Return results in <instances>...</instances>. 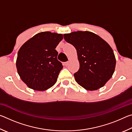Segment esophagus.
Instances as JSON below:
<instances>
[{"mask_svg": "<svg viewBox=\"0 0 132 132\" xmlns=\"http://www.w3.org/2000/svg\"><path fill=\"white\" fill-rule=\"evenodd\" d=\"M69 63V61H68V62H64V66H68Z\"/></svg>", "mask_w": 132, "mask_h": 132, "instance_id": "34e87169", "label": "esophagus"}]
</instances>
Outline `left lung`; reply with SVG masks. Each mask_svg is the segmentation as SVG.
Here are the masks:
<instances>
[{
    "instance_id": "1",
    "label": "left lung",
    "mask_w": 132,
    "mask_h": 132,
    "mask_svg": "<svg viewBox=\"0 0 132 132\" xmlns=\"http://www.w3.org/2000/svg\"><path fill=\"white\" fill-rule=\"evenodd\" d=\"M63 36L77 51L80 68L74 74L76 82L87 90H96L103 87L115 69L116 59L110 45L90 31H75Z\"/></svg>"
}]
</instances>
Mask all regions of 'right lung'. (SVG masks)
<instances>
[{"instance_id":"right-lung-1","label":"right lung","mask_w":132,"mask_h":132,"mask_svg":"<svg viewBox=\"0 0 132 132\" xmlns=\"http://www.w3.org/2000/svg\"><path fill=\"white\" fill-rule=\"evenodd\" d=\"M63 35L50 31L38 33L21 46L16 68L21 79L29 88L45 91L56 82L63 66L55 50Z\"/></svg>"}]
</instances>
